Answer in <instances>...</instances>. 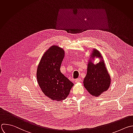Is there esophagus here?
Returning a JSON list of instances; mask_svg holds the SVG:
<instances>
[{
    "label": "esophagus",
    "instance_id": "esophagus-1",
    "mask_svg": "<svg viewBox=\"0 0 133 133\" xmlns=\"http://www.w3.org/2000/svg\"><path fill=\"white\" fill-rule=\"evenodd\" d=\"M81 81V79H80V78H77V79H75V82H76V83L79 82H80Z\"/></svg>",
    "mask_w": 133,
    "mask_h": 133
}]
</instances>
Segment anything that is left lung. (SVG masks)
Returning a JSON list of instances; mask_svg holds the SVG:
<instances>
[{"label": "left lung", "mask_w": 133, "mask_h": 133, "mask_svg": "<svg viewBox=\"0 0 133 133\" xmlns=\"http://www.w3.org/2000/svg\"><path fill=\"white\" fill-rule=\"evenodd\" d=\"M95 57L101 59L99 63L96 65L92 62ZM111 81L110 76L101 53L94 49L88 63L87 75L83 80L84 88L90 95L97 97L108 90Z\"/></svg>", "instance_id": "obj_1"}]
</instances>
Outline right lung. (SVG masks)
<instances>
[{"label":"right lung","instance_id":"add662e5","mask_svg":"<svg viewBox=\"0 0 133 133\" xmlns=\"http://www.w3.org/2000/svg\"><path fill=\"white\" fill-rule=\"evenodd\" d=\"M65 54L62 48L51 46L43 54L37 68L38 85L44 94L53 100L66 99L74 85L60 70Z\"/></svg>","mask_w":133,"mask_h":133}]
</instances>
